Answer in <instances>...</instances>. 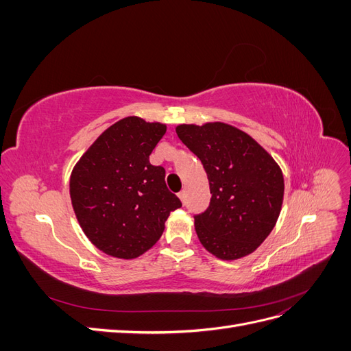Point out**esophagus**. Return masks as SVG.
Returning a JSON list of instances; mask_svg holds the SVG:
<instances>
[{
  "instance_id": "1",
  "label": "esophagus",
  "mask_w": 351,
  "mask_h": 351,
  "mask_svg": "<svg viewBox=\"0 0 351 351\" xmlns=\"http://www.w3.org/2000/svg\"><path fill=\"white\" fill-rule=\"evenodd\" d=\"M178 197L182 199V202H183V204H184V202H186V190H182V192L178 193Z\"/></svg>"
}]
</instances>
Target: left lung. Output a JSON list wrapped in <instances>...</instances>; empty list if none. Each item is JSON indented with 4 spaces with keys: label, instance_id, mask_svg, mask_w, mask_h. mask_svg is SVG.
<instances>
[{
    "label": "left lung",
    "instance_id": "left-lung-1",
    "mask_svg": "<svg viewBox=\"0 0 351 351\" xmlns=\"http://www.w3.org/2000/svg\"><path fill=\"white\" fill-rule=\"evenodd\" d=\"M176 132L208 176L209 206L195 215L200 243L226 261L256 250L282 205L284 178L277 162L249 134L224 123L182 124Z\"/></svg>",
    "mask_w": 351,
    "mask_h": 351
}]
</instances>
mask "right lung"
Instances as JSON below:
<instances>
[{"label":"right lung","mask_w":351,"mask_h":351,"mask_svg":"<svg viewBox=\"0 0 351 351\" xmlns=\"http://www.w3.org/2000/svg\"><path fill=\"white\" fill-rule=\"evenodd\" d=\"M167 127L127 117L105 130L70 178L73 209L99 250L132 259L161 237L169 212L182 206L165 184V169L149 155Z\"/></svg>","instance_id":"add662e5"}]
</instances>
